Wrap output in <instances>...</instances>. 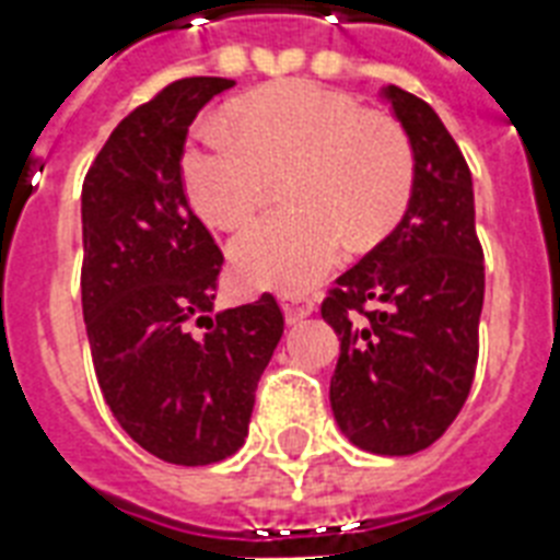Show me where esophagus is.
<instances>
[{"mask_svg":"<svg viewBox=\"0 0 560 560\" xmlns=\"http://www.w3.org/2000/svg\"><path fill=\"white\" fill-rule=\"evenodd\" d=\"M313 299H307V295H281V311H284V319H288V325H295V322L307 319L313 313Z\"/></svg>","mask_w":560,"mask_h":560,"instance_id":"esophagus-1","label":"esophagus"}]
</instances>
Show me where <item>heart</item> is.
<instances>
[{
  "label": "heart",
  "mask_w": 560,
  "mask_h": 560,
  "mask_svg": "<svg viewBox=\"0 0 560 560\" xmlns=\"http://www.w3.org/2000/svg\"><path fill=\"white\" fill-rule=\"evenodd\" d=\"M234 131L203 126L180 175L195 212L241 230L284 177L290 209L253 224L230 249L241 284L281 293L313 288L342 256V238L374 247L397 226L413 189V152L397 120L316 83H281L235 100Z\"/></svg>",
  "instance_id": "obj_1"
}]
</instances>
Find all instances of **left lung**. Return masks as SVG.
Instances as JSON below:
<instances>
[{
  "instance_id": "obj_1",
  "label": "left lung",
  "mask_w": 560,
  "mask_h": 560,
  "mask_svg": "<svg viewBox=\"0 0 560 560\" xmlns=\"http://www.w3.org/2000/svg\"><path fill=\"white\" fill-rule=\"evenodd\" d=\"M383 97L413 152L406 215L336 279L322 319L339 336L330 408L353 445L402 457L445 434L469 397L483 311V247L460 147L425 100Z\"/></svg>"
}]
</instances>
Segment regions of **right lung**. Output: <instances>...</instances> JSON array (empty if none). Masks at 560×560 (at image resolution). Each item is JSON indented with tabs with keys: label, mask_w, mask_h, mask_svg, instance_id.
<instances>
[{
	"label": "right lung",
	"mask_w": 560,
	"mask_h": 560,
	"mask_svg": "<svg viewBox=\"0 0 560 560\" xmlns=\"http://www.w3.org/2000/svg\"><path fill=\"white\" fill-rule=\"evenodd\" d=\"M224 77H186L122 117L83 180V319L120 429L175 466L244 445L284 316L270 293L212 316L224 256L189 209L186 131ZM203 326V335L194 327Z\"/></svg>",
	"instance_id": "obj_1"
}]
</instances>
